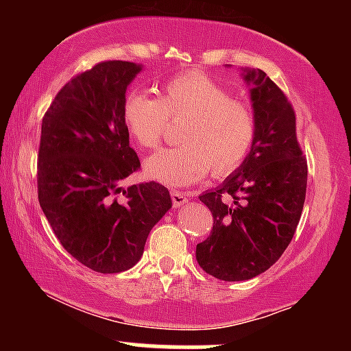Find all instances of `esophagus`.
Wrapping results in <instances>:
<instances>
[{"label":"esophagus","mask_w":351,"mask_h":351,"mask_svg":"<svg viewBox=\"0 0 351 351\" xmlns=\"http://www.w3.org/2000/svg\"><path fill=\"white\" fill-rule=\"evenodd\" d=\"M191 199L189 193H181V191H171V201H173V206L178 208V206H184L188 201Z\"/></svg>","instance_id":"esophagus-1"}]
</instances>
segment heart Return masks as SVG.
Returning a JSON list of instances; mask_svg holds the SVG:
<instances>
[{"instance_id":"heart-1","label":"heart","mask_w":351,"mask_h":351,"mask_svg":"<svg viewBox=\"0 0 351 351\" xmlns=\"http://www.w3.org/2000/svg\"><path fill=\"white\" fill-rule=\"evenodd\" d=\"M160 97L132 92L123 102V123L142 148H155L171 120H183L180 142L145 162V175L171 188L189 186L209 171L228 175L251 148L256 120L251 107L229 97L208 75L191 72L163 84Z\"/></svg>"}]
</instances>
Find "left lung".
<instances>
[{"label": "left lung", "mask_w": 351, "mask_h": 351, "mask_svg": "<svg viewBox=\"0 0 351 351\" xmlns=\"http://www.w3.org/2000/svg\"><path fill=\"white\" fill-rule=\"evenodd\" d=\"M249 86L256 134L241 167L199 196L213 231L196 245V261L219 280H249L279 261L300 221L307 162L297 142L295 114L261 69H241Z\"/></svg>", "instance_id": "1"}]
</instances>
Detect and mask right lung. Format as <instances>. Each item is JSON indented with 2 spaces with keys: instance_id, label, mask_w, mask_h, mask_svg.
I'll list each match as a JSON object with an SVG mask.
<instances>
[{
  "instance_id": "add662e5",
  "label": "right lung",
  "mask_w": 351,
  "mask_h": 351,
  "mask_svg": "<svg viewBox=\"0 0 351 351\" xmlns=\"http://www.w3.org/2000/svg\"><path fill=\"white\" fill-rule=\"evenodd\" d=\"M142 64L107 60L71 79L43 119L38 196L59 243L100 274L142 259L152 228L171 208L163 184L122 183L138 170L123 102Z\"/></svg>"
}]
</instances>
